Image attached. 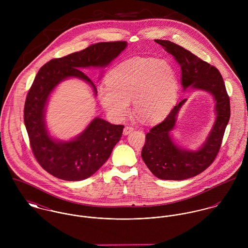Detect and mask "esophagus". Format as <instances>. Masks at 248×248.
Segmentation results:
<instances>
[{
    "label": "esophagus",
    "instance_id": "esophagus-1",
    "mask_svg": "<svg viewBox=\"0 0 248 248\" xmlns=\"http://www.w3.org/2000/svg\"><path fill=\"white\" fill-rule=\"evenodd\" d=\"M134 131V127H132V126H126L125 128H124V130H123V134L125 135V136H127V135H129L131 132H133Z\"/></svg>",
    "mask_w": 248,
    "mask_h": 248
}]
</instances>
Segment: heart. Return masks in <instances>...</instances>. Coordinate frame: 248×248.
Segmentation results:
<instances>
[{
    "label": "heart",
    "instance_id": "obj_1",
    "mask_svg": "<svg viewBox=\"0 0 248 248\" xmlns=\"http://www.w3.org/2000/svg\"><path fill=\"white\" fill-rule=\"evenodd\" d=\"M178 79L165 60L135 58L121 63L108 75V85L98 87V99L107 113L123 119L133 100L136 113L145 122L162 119L177 98Z\"/></svg>",
    "mask_w": 248,
    "mask_h": 248
}]
</instances>
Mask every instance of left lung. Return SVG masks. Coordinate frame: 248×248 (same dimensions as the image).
Returning <instances> with one entry per match:
<instances>
[{"mask_svg": "<svg viewBox=\"0 0 248 248\" xmlns=\"http://www.w3.org/2000/svg\"><path fill=\"white\" fill-rule=\"evenodd\" d=\"M155 41L174 56L180 66L183 90L192 87L210 93L216 102L214 126L198 151L179 148L170 135L175 128L178 110L187 99L181 100L161 123L153 127L146 135L141 156L150 171L160 179H186L201 174L215 160L230 118V100L222 76L216 67L173 42Z\"/></svg>", "mask_w": 248, "mask_h": 248, "instance_id": "8db88e82", "label": "left lung"}]
</instances>
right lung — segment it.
Segmentation results:
<instances>
[{
    "label": "right lung",
    "instance_id": "add662e5",
    "mask_svg": "<svg viewBox=\"0 0 248 248\" xmlns=\"http://www.w3.org/2000/svg\"><path fill=\"white\" fill-rule=\"evenodd\" d=\"M126 46L125 41L93 44L81 51L52 59L38 71L27 95L24 120L36 160L53 177L78 181L93 176L109 157L124 126L95 117L75 139L56 140L49 136L45 121L50 93L60 82L75 77L89 83L96 95L93 82L81 70L107 67Z\"/></svg>",
    "mask_w": 248,
    "mask_h": 248
}]
</instances>
